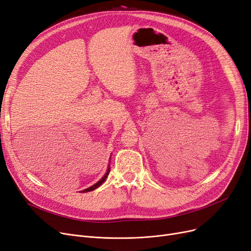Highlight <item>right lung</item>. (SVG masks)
Masks as SVG:
<instances>
[{"instance_id":"add662e5","label":"right lung","mask_w":251,"mask_h":251,"mask_svg":"<svg viewBox=\"0 0 251 251\" xmlns=\"http://www.w3.org/2000/svg\"><path fill=\"white\" fill-rule=\"evenodd\" d=\"M110 170H111V168L110 167H108L107 168V170H106V173L104 174V176H103V177L99 181V182H96L95 184H93V186L92 187H90V188H87V189H85L84 191H82L81 193H87V192H91V191H93V190H95V189H97V188H99L100 186H101V184L104 182V180H105V178L107 177V176H108V173H110Z\"/></svg>"}]
</instances>
